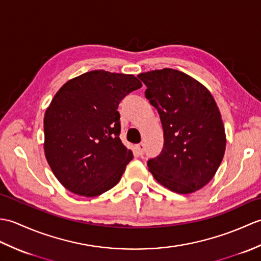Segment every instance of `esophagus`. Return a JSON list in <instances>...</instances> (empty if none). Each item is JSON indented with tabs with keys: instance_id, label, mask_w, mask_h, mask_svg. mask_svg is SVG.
Returning a JSON list of instances; mask_svg holds the SVG:
<instances>
[{
	"instance_id": "obj_1",
	"label": "esophagus",
	"mask_w": 261,
	"mask_h": 261,
	"mask_svg": "<svg viewBox=\"0 0 261 261\" xmlns=\"http://www.w3.org/2000/svg\"><path fill=\"white\" fill-rule=\"evenodd\" d=\"M136 151L138 154H139V156H142V154L145 153V145H143V143H139V145H137Z\"/></svg>"
}]
</instances>
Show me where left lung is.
<instances>
[{"instance_id":"8db88e82","label":"left lung","mask_w":261,"mask_h":261,"mask_svg":"<svg viewBox=\"0 0 261 261\" xmlns=\"http://www.w3.org/2000/svg\"><path fill=\"white\" fill-rule=\"evenodd\" d=\"M138 77L158 111L164 147L148 167L163 186L193 193L213 178L225 151V132L218 105L206 88L179 70L164 68Z\"/></svg>"}]
</instances>
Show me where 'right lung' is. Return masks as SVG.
<instances>
[{
  "label": "right lung",
  "instance_id": "right-lung-1",
  "mask_svg": "<svg viewBox=\"0 0 261 261\" xmlns=\"http://www.w3.org/2000/svg\"><path fill=\"white\" fill-rule=\"evenodd\" d=\"M141 86L134 75L92 70L55 95L43 120L45 153L68 191L94 197L118 184L134 158L119 138L118 107Z\"/></svg>",
  "mask_w": 261,
  "mask_h": 261
}]
</instances>
